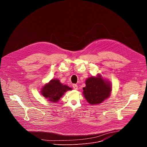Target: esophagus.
Listing matches in <instances>:
<instances>
[{"label": "esophagus", "mask_w": 147, "mask_h": 147, "mask_svg": "<svg viewBox=\"0 0 147 147\" xmlns=\"http://www.w3.org/2000/svg\"><path fill=\"white\" fill-rule=\"evenodd\" d=\"M73 88L74 90H77L78 89V86L77 84H73Z\"/></svg>", "instance_id": "1"}]
</instances>
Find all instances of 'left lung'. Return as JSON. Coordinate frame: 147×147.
Masks as SVG:
<instances>
[{
  "mask_svg": "<svg viewBox=\"0 0 147 147\" xmlns=\"http://www.w3.org/2000/svg\"><path fill=\"white\" fill-rule=\"evenodd\" d=\"M86 86L82 89L83 95L91 105L102 103L109 97L112 91L111 84L104 80L100 74L97 77H91L86 80Z\"/></svg>",
  "mask_w": 147,
  "mask_h": 147,
  "instance_id": "obj_1",
  "label": "left lung"
}]
</instances>
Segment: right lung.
Listing matches in <instances>:
<instances>
[{
	"label": "right lung",
	"mask_w": 147,
	"mask_h": 147,
	"mask_svg": "<svg viewBox=\"0 0 147 147\" xmlns=\"http://www.w3.org/2000/svg\"><path fill=\"white\" fill-rule=\"evenodd\" d=\"M72 88L63 85L57 79H52L41 89V94L49 101L57 102L64 94Z\"/></svg>",
	"instance_id": "obj_1"
}]
</instances>
